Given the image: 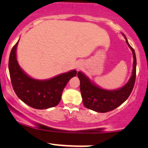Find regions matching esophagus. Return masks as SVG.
I'll use <instances>...</instances> for the list:
<instances>
[{"mask_svg": "<svg viewBox=\"0 0 148 148\" xmlns=\"http://www.w3.org/2000/svg\"><path fill=\"white\" fill-rule=\"evenodd\" d=\"M82 67V64L81 62H78V63H77V64H76V68L77 69H80Z\"/></svg>", "mask_w": 148, "mask_h": 148, "instance_id": "obj_1", "label": "esophagus"}]
</instances>
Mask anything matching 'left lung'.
<instances>
[{"instance_id": "8db88e82", "label": "left lung", "mask_w": 148, "mask_h": 148, "mask_svg": "<svg viewBox=\"0 0 148 148\" xmlns=\"http://www.w3.org/2000/svg\"><path fill=\"white\" fill-rule=\"evenodd\" d=\"M125 39L132 51L134 62L132 75L123 87L117 90L103 89L91 82L89 78L82 73L78 72L77 75L80 80V91L83 104L86 108L97 112H107L121 105L130 95L136 79V56L135 50L130 45L126 37Z\"/></svg>"}]
</instances>
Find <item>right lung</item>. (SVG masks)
Listing matches in <instances>:
<instances>
[{
  "label": "right lung",
  "instance_id": "right-lung-1",
  "mask_svg": "<svg viewBox=\"0 0 148 148\" xmlns=\"http://www.w3.org/2000/svg\"><path fill=\"white\" fill-rule=\"evenodd\" d=\"M18 41L12 49L8 62L10 80L15 93L19 99L33 108L43 110L55 107L60 102L66 84L77 75V71L72 70L49 80L31 78L20 68L16 59Z\"/></svg>",
  "mask_w": 148,
  "mask_h": 148
}]
</instances>
